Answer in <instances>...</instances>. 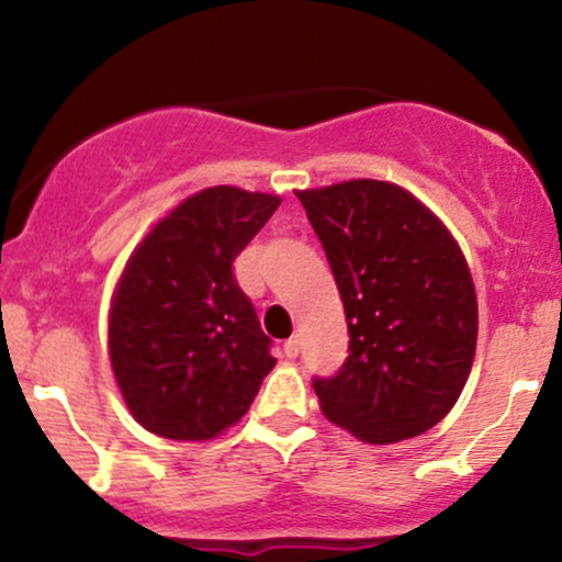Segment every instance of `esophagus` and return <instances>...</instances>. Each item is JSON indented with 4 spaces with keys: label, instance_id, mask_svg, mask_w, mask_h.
I'll use <instances>...</instances> for the list:
<instances>
[{
    "label": "esophagus",
    "instance_id": "obj_1",
    "mask_svg": "<svg viewBox=\"0 0 562 562\" xmlns=\"http://www.w3.org/2000/svg\"><path fill=\"white\" fill-rule=\"evenodd\" d=\"M282 351H285V357H288V359H295V357H299V351H301V340H299V335H293V338H288V340H285V346H282Z\"/></svg>",
    "mask_w": 562,
    "mask_h": 562
}]
</instances>
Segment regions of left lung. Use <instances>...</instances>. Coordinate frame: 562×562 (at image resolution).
Listing matches in <instances>:
<instances>
[{
	"label": "left lung",
	"instance_id": "obj_1",
	"mask_svg": "<svg viewBox=\"0 0 562 562\" xmlns=\"http://www.w3.org/2000/svg\"><path fill=\"white\" fill-rule=\"evenodd\" d=\"M348 322V357L314 378L325 417L367 443L420 436L449 415L475 357L479 303L460 245L404 187L351 179L295 192Z\"/></svg>",
	"mask_w": 562,
	"mask_h": 562
}]
</instances>
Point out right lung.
Instances as JSON below:
<instances>
[{
	"label": "right lung",
	"mask_w": 562,
	"mask_h": 562,
	"mask_svg": "<svg viewBox=\"0 0 562 562\" xmlns=\"http://www.w3.org/2000/svg\"><path fill=\"white\" fill-rule=\"evenodd\" d=\"M280 198L209 187L160 218L128 259L111 306L113 375L134 420L205 441L248 412L277 359L232 261Z\"/></svg>",
	"instance_id": "1"
}]
</instances>
